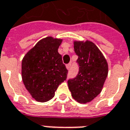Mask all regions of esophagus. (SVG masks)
Segmentation results:
<instances>
[{"label":"esophagus","instance_id":"34e87169","mask_svg":"<svg viewBox=\"0 0 130 130\" xmlns=\"http://www.w3.org/2000/svg\"><path fill=\"white\" fill-rule=\"evenodd\" d=\"M70 67H71V63H69L68 65H66V68L68 69V70H70Z\"/></svg>","mask_w":130,"mask_h":130}]
</instances>
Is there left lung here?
<instances>
[{"label": "left lung", "mask_w": 130, "mask_h": 130, "mask_svg": "<svg viewBox=\"0 0 130 130\" xmlns=\"http://www.w3.org/2000/svg\"><path fill=\"white\" fill-rule=\"evenodd\" d=\"M78 56L79 72L68 82L72 98L82 104L88 103L101 93L108 75V63L98 46L91 41H74Z\"/></svg>", "instance_id": "left-lung-1"}]
</instances>
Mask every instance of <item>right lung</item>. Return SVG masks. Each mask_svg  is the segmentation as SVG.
<instances>
[{"label": "right lung", "mask_w": 130, "mask_h": 130, "mask_svg": "<svg viewBox=\"0 0 130 130\" xmlns=\"http://www.w3.org/2000/svg\"><path fill=\"white\" fill-rule=\"evenodd\" d=\"M62 39L46 37L40 40L24 56L21 76L26 90L37 102H45L67 78L68 70L58 49Z\"/></svg>", "instance_id": "add662e5"}]
</instances>
